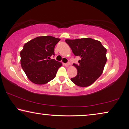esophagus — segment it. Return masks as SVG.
I'll return each instance as SVG.
<instances>
[{"mask_svg":"<svg viewBox=\"0 0 129 129\" xmlns=\"http://www.w3.org/2000/svg\"><path fill=\"white\" fill-rule=\"evenodd\" d=\"M64 65H65V66H66V67H68L69 65H70V62L65 63V64H64Z\"/></svg>","mask_w":129,"mask_h":129,"instance_id":"esophagus-1","label":"esophagus"}]
</instances>
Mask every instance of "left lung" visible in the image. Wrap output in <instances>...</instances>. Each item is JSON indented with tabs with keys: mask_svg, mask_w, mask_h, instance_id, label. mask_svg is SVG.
I'll use <instances>...</instances> for the list:
<instances>
[{
	"mask_svg": "<svg viewBox=\"0 0 129 129\" xmlns=\"http://www.w3.org/2000/svg\"><path fill=\"white\" fill-rule=\"evenodd\" d=\"M66 43L75 56H80L79 65L73 64L77 75L71 78L75 85L87 87L92 85L103 73L107 62V49L101 42L90 38L66 39Z\"/></svg>",
	"mask_w": 129,
	"mask_h": 129,
	"instance_id": "8db88e82",
	"label": "left lung"
}]
</instances>
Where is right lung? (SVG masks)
I'll return each mask as SVG.
<instances>
[{
    "label": "right lung",
    "instance_id": "1",
    "mask_svg": "<svg viewBox=\"0 0 129 129\" xmlns=\"http://www.w3.org/2000/svg\"><path fill=\"white\" fill-rule=\"evenodd\" d=\"M60 39L42 36L26 43L20 52L21 65L29 80L37 85H44L56 77L62 63L51 59L55 55V45Z\"/></svg>",
    "mask_w": 129,
    "mask_h": 129
}]
</instances>
